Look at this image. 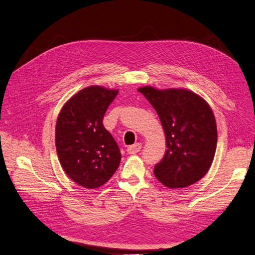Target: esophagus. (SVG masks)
<instances>
[{"instance_id": "esophagus-1", "label": "esophagus", "mask_w": 255, "mask_h": 255, "mask_svg": "<svg viewBox=\"0 0 255 255\" xmlns=\"http://www.w3.org/2000/svg\"><path fill=\"white\" fill-rule=\"evenodd\" d=\"M140 149H141V143L137 142V143L132 144V146L128 147L127 151H128V154H135V153H137V152H139Z\"/></svg>"}]
</instances>
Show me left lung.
Segmentation results:
<instances>
[{"label":"left lung","mask_w":255,"mask_h":255,"mask_svg":"<svg viewBox=\"0 0 255 255\" xmlns=\"http://www.w3.org/2000/svg\"><path fill=\"white\" fill-rule=\"evenodd\" d=\"M138 91L155 109L166 137L167 149L155 164L154 176L171 189L195 183L207 174L216 153L218 133L211 108L184 89L142 87Z\"/></svg>","instance_id":"8db88e82"}]
</instances>
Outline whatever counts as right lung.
Segmentation results:
<instances>
[{
	"label": "right lung",
	"instance_id": "1",
	"mask_svg": "<svg viewBox=\"0 0 255 255\" xmlns=\"http://www.w3.org/2000/svg\"><path fill=\"white\" fill-rule=\"evenodd\" d=\"M118 90L91 86L65 103L56 126V148L62 168L81 187L106 183L119 167L121 152L103 118Z\"/></svg>",
	"mask_w": 255,
	"mask_h": 255
}]
</instances>
